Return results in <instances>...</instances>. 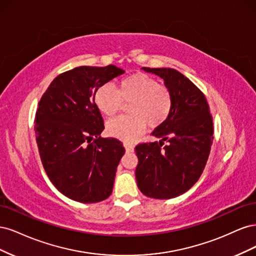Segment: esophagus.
Here are the masks:
<instances>
[{
  "label": "esophagus",
  "instance_id": "1",
  "mask_svg": "<svg viewBox=\"0 0 256 256\" xmlns=\"http://www.w3.org/2000/svg\"><path fill=\"white\" fill-rule=\"evenodd\" d=\"M124 146H125L126 150L129 152H132L134 150V144H132V143L125 142V143H124Z\"/></svg>",
  "mask_w": 256,
  "mask_h": 256
}]
</instances>
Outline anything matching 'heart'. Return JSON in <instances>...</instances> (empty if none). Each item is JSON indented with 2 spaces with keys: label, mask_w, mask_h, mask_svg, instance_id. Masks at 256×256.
<instances>
[{
  "label": "heart",
  "mask_w": 256,
  "mask_h": 256,
  "mask_svg": "<svg viewBox=\"0 0 256 256\" xmlns=\"http://www.w3.org/2000/svg\"><path fill=\"white\" fill-rule=\"evenodd\" d=\"M122 102H128V115H122L106 124V132L124 141H132L143 134L146 125L156 128L164 124L173 108L172 92L152 76L136 72L122 78L118 90L111 84L100 86L95 104L106 116L118 113Z\"/></svg>",
  "instance_id": "b5f03b06"
}]
</instances>
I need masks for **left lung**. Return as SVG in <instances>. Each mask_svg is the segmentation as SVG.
Segmentation results:
<instances>
[{
    "label": "left lung",
    "mask_w": 256,
    "mask_h": 256,
    "mask_svg": "<svg viewBox=\"0 0 256 256\" xmlns=\"http://www.w3.org/2000/svg\"><path fill=\"white\" fill-rule=\"evenodd\" d=\"M164 79L173 108L168 120L152 131L160 141L138 144L136 178L148 198H173L188 191L202 175L210 154L214 127L204 94L172 68H142Z\"/></svg>",
    "instance_id": "obj_1"
}]
</instances>
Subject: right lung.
I'll use <instances>...</instances> for the list:
<instances>
[{
	"label": "right lung",
	"mask_w": 256,
	"mask_h": 256,
	"mask_svg": "<svg viewBox=\"0 0 256 256\" xmlns=\"http://www.w3.org/2000/svg\"><path fill=\"white\" fill-rule=\"evenodd\" d=\"M124 72L114 65L76 67L58 76L38 104L35 136L44 168L54 187L76 202H102L113 191L125 148L100 136L104 126L95 94Z\"/></svg>",
	"instance_id": "obj_1"
}]
</instances>
